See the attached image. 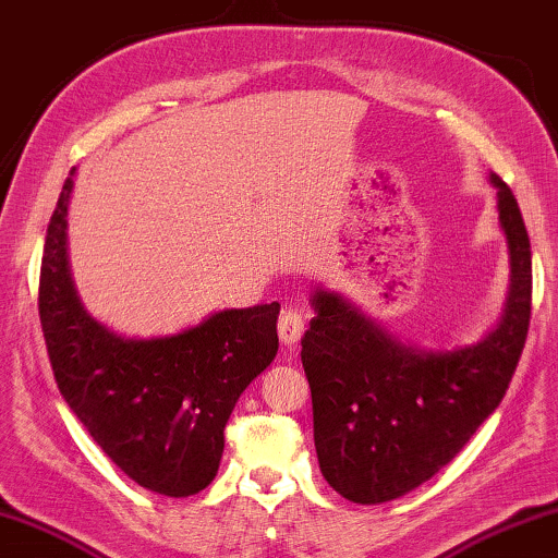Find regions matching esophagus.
Returning <instances> with one entry per match:
<instances>
[{
  "label": "esophagus",
  "mask_w": 558,
  "mask_h": 558,
  "mask_svg": "<svg viewBox=\"0 0 558 558\" xmlns=\"http://www.w3.org/2000/svg\"><path fill=\"white\" fill-rule=\"evenodd\" d=\"M303 332H305L303 315H300L298 311H282L280 320H278L280 342L288 344V348H295V344L300 342V338H303Z\"/></svg>",
  "instance_id": "esophagus-1"
}]
</instances>
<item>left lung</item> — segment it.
I'll use <instances>...</instances> for the list:
<instances>
[{
	"label": "left lung",
	"mask_w": 558,
	"mask_h": 558,
	"mask_svg": "<svg viewBox=\"0 0 558 558\" xmlns=\"http://www.w3.org/2000/svg\"><path fill=\"white\" fill-rule=\"evenodd\" d=\"M509 293L497 327L454 350L400 340L348 298L315 288L303 367L315 452L335 492L355 504L404 497L452 462L497 410L519 365L532 315V245L519 203L497 173Z\"/></svg>",
	"instance_id": "1"
}]
</instances>
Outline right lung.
Returning <instances> with one entry per match:
<instances>
[{
	"label": "right lung",
	"mask_w": 558,
	"mask_h": 558,
	"mask_svg": "<svg viewBox=\"0 0 558 558\" xmlns=\"http://www.w3.org/2000/svg\"><path fill=\"white\" fill-rule=\"evenodd\" d=\"M69 173L47 228L39 320L59 392L111 462L148 492L214 482L238 397L278 352L280 305L210 313L158 338H126L86 313L66 253Z\"/></svg>",
	"instance_id": "add662e5"
}]
</instances>
